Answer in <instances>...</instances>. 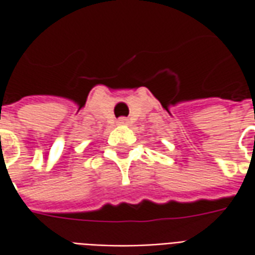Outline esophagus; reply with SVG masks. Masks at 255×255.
I'll list each match as a JSON object with an SVG mask.
<instances>
[{"instance_id":"1","label":"esophagus","mask_w":255,"mask_h":255,"mask_svg":"<svg viewBox=\"0 0 255 255\" xmlns=\"http://www.w3.org/2000/svg\"><path fill=\"white\" fill-rule=\"evenodd\" d=\"M117 123H119L120 126H127L128 123H129V120H128L127 117H120V119L117 120Z\"/></svg>"}]
</instances>
